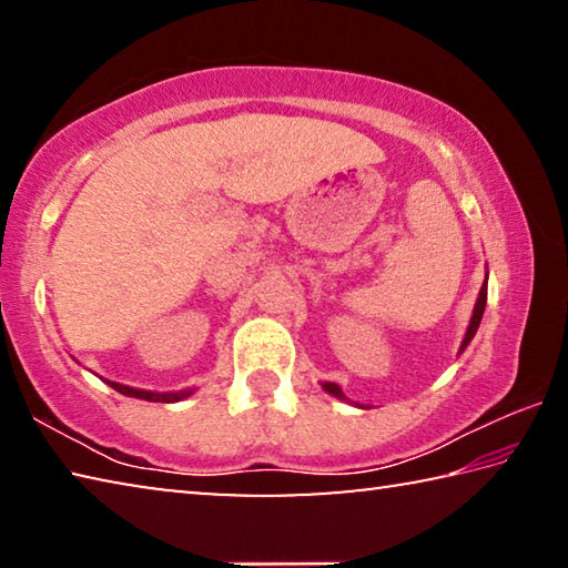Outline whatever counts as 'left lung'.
<instances>
[{"mask_svg":"<svg viewBox=\"0 0 568 568\" xmlns=\"http://www.w3.org/2000/svg\"><path fill=\"white\" fill-rule=\"evenodd\" d=\"M486 295H488V287H486V283L480 285V293H478V301H476V307H474V315H470V323H468V331H466V338H464V343H460V351L458 353H464L466 351V345L474 341V335H476V331H478V325H480V318H484V307H486ZM323 388L331 393V396H335V398H341V400H345V396H343V390H341V386H335V383H323Z\"/></svg>","mask_w":568,"mask_h":568,"instance_id":"left-lung-1","label":"left lung"}]
</instances>
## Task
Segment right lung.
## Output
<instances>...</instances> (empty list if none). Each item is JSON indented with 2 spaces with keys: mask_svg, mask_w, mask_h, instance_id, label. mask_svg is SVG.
<instances>
[{
  "mask_svg": "<svg viewBox=\"0 0 568 568\" xmlns=\"http://www.w3.org/2000/svg\"><path fill=\"white\" fill-rule=\"evenodd\" d=\"M110 386L122 393V396H132V398H142V400H152V403H175L190 396V388L187 390H175V393H152V390H140V388H130V386H122V383H112Z\"/></svg>",
  "mask_w": 568,
  "mask_h": 568,
  "instance_id": "1",
  "label": "right lung"
}]
</instances>
